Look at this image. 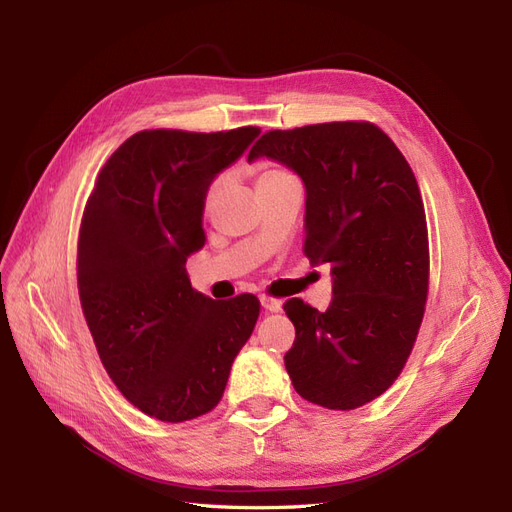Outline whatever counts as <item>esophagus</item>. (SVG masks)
<instances>
[{"instance_id": "1", "label": "esophagus", "mask_w": 512, "mask_h": 512, "mask_svg": "<svg viewBox=\"0 0 512 512\" xmlns=\"http://www.w3.org/2000/svg\"><path fill=\"white\" fill-rule=\"evenodd\" d=\"M260 305H262V309H265V312H271V314L280 312V309H282V301L267 297V294H262V297H260Z\"/></svg>"}]
</instances>
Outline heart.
Returning a JSON list of instances; mask_svg holds the SVG:
<instances>
[{"label":"heart","mask_w":512,"mask_h":512,"mask_svg":"<svg viewBox=\"0 0 512 512\" xmlns=\"http://www.w3.org/2000/svg\"><path fill=\"white\" fill-rule=\"evenodd\" d=\"M288 173L286 170H282V168H265L260 173V177H258V185L260 183H269V181H275V179H282V177H286ZM218 188H220V181H215L211 188L207 190V196H205V205H211V200L215 198V192H218Z\"/></svg>","instance_id":"heart-1"}]
</instances>
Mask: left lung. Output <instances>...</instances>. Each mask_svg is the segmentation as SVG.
Listing matches in <instances>:
<instances>
[{"instance_id":"8db88e82","label":"left lung","mask_w":512,"mask_h":512,"mask_svg":"<svg viewBox=\"0 0 512 512\" xmlns=\"http://www.w3.org/2000/svg\"><path fill=\"white\" fill-rule=\"evenodd\" d=\"M267 156L305 185V245L331 265L327 312L284 305L294 391L329 410L380 397L404 369L423 322L429 243L421 190L406 158L369 121H331L260 136L247 160Z\"/></svg>"}]
</instances>
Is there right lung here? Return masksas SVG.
I'll list each match as a JSON object with an SVG mask.
<instances>
[{
  "instance_id": "add662e5",
  "label": "right lung",
  "mask_w": 512,
  "mask_h": 512,
  "mask_svg": "<svg viewBox=\"0 0 512 512\" xmlns=\"http://www.w3.org/2000/svg\"><path fill=\"white\" fill-rule=\"evenodd\" d=\"M258 134L136 132L106 160L85 205L76 277L87 327L121 395L158 421H192L220 404L258 320L254 294L213 301L185 271L207 241L211 181Z\"/></svg>"
}]
</instances>
